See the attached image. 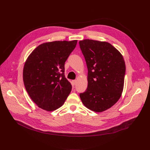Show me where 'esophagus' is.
<instances>
[{"label":"esophagus","instance_id":"1","mask_svg":"<svg viewBox=\"0 0 150 150\" xmlns=\"http://www.w3.org/2000/svg\"><path fill=\"white\" fill-rule=\"evenodd\" d=\"M76 80H73V81H72V85H76Z\"/></svg>","mask_w":150,"mask_h":150}]
</instances>
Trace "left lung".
Wrapping results in <instances>:
<instances>
[{"mask_svg": "<svg viewBox=\"0 0 150 150\" xmlns=\"http://www.w3.org/2000/svg\"><path fill=\"white\" fill-rule=\"evenodd\" d=\"M79 44L88 68V87L79 97L90 110L105 111L121 97L126 71L125 60L108 42L85 39Z\"/></svg>", "mask_w": 150, "mask_h": 150, "instance_id": "1", "label": "left lung"}]
</instances>
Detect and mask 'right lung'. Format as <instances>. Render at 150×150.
Masks as SVG:
<instances>
[{
	"label": "right lung",
	"instance_id": "obj_1",
	"mask_svg": "<svg viewBox=\"0 0 150 150\" xmlns=\"http://www.w3.org/2000/svg\"><path fill=\"white\" fill-rule=\"evenodd\" d=\"M76 43L77 40L45 42L28 57L23 69L24 83L40 108L55 110L69 95L72 85L65 76V63Z\"/></svg>",
	"mask_w": 150,
	"mask_h": 150
}]
</instances>
